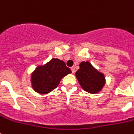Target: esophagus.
<instances>
[{"instance_id":"1","label":"esophagus","mask_w":134,"mask_h":134,"mask_svg":"<svg viewBox=\"0 0 134 134\" xmlns=\"http://www.w3.org/2000/svg\"><path fill=\"white\" fill-rule=\"evenodd\" d=\"M71 70L72 73H74L75 72V67H71Z\"/></svg>"}]
</instances>
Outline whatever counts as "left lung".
I'll list each match as a JSON object with an SVG mask.
<instances>
[{
	"label": "left lung",
	"mask_w": 134,
	"mask_h": 134,
	"mask_svg": "<svg viewBox=\"0 0 134 134\" xmlns=\"http://www.w3.org/2000/svg\"><path fill=\"white\" fill-rule=\"evenodd\" d=\"M79 67L76 76L81 88L89 93L99 92L106 83L104 74L97 70L88 61L80 63Z\"/></svg>",
	"instance_id": "left-lung-1"
}]
</instances>
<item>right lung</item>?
<instances>
[{
    "label": "right lung",
    "instance_id": "right-lung-1",
    "mask_svg": "<svg viewBox=\"0 0 134 134\" xmlns=\"http://www.w3.org/2000/svg\"><path fill=\"white\" fill-rule=\"evenodd\" d=\"M71 73L65 62L58 58L51 59L48 63L38 66L32 74V88L40 94H47L56 88L61 79Z\"/></svg>",
    "mask_w": 134,
    "mask_h": 134
}]
</instances>
